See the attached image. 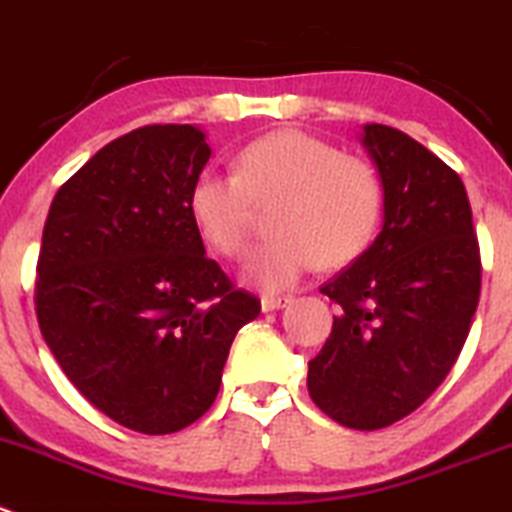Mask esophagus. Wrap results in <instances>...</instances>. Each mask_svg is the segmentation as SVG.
Returning <instances> with one entry per match:
<instances>
[{
	"label": "esophagus",
	"instance_id": "1",
	"mask_svg": "<svg viewBox=\"0 0 512 512\" xmlns=\"http://www.w3.org/2000/svg\"><path fill=\"white\" fill-rule=\"evenodd\" d=\"M289 304H291V296H264V299H261V309L264 311L284 309V306Z\"/></svg>",
	"mask_w": 512,
	"mask_h": 512
}]
</instances>
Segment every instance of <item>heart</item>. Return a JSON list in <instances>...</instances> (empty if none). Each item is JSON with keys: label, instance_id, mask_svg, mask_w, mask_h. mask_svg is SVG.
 I'll return each mask as SVG.
<instances>
[{"label": "heart", "instance_id": "obj_1", "mask_svg": "<svg viewBox=\"0 0 512 512\" xmlns=\"http://www.w3.org/2000/svg\"><path fill=\"white\" fill-rule=\"evenodd\" d=\"M271 236L248 253L243 276L264 291L294 286L316 264L359 259L379 231L384 183L377 168L329 140L276 130L236 155V173L203 170L191 188L198 228L223 256H241L259 208L273 206Z\"/></svg>", "mask_w": 512, "mask_h": 512}]
</instances>
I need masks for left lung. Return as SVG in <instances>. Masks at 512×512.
<instances>
[{
    "label": "left lung",
    "mask_w": 512,
    "mask_h": 512,
    "mask_svg": "<svg viewBox=\"0 0 512 512\" xmlns=\"http://www.w3.org/2000/svg\"><path fill=\"white\" fill-rule=\"evenodd\" d=\"M362 143L384 183V226L349 269L321 286L342 306L309 362L314 405L352 430L415 412L450 374L480 301V243L460 175L389 125Z\"/></svg>",
    "instance_id": "left-lung-1"
}]
</instances>
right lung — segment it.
<instances>
[{
  "mask_svg": "<svg viewBox=\"0 0 512 512\" xmlns=\"http://www.w3.org/2000/svg\"><path fill=\"white\" fill-rule=\"evenodd\" d=\"M208 158L193 125L133 130L62 183L42 231V337L92 407L143 435L211 410L233 337L261 311L208 259L191 213Z\"/></svg>",
  "mask_w": 512,
  "mask_h": 512,
  "instance_id": "right-lung-1",
  "label": "right lung"
}]
</instances>
